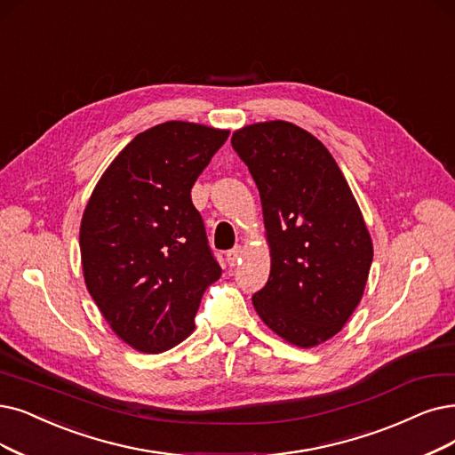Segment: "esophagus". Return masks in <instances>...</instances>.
<instances>
[{"label": "esophagus", "mask_w": 455, "mask_h": 455, "mask_svg": "<svg viewBox=\"0 0 455 455\" xmlns=\"http://www.w3.org/2000/svg\"><path fill=\"white\" fill-rule=\"evenodd\" d=\"M241 258H243V248L241 246H235L233 250H229L226 253V261L229 267H235L237 263H241Z\"/></svg>", "instance_id": "esophagus-1"}]
</instances>
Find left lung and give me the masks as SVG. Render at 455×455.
Instances as JSON below:
<instances>
[{"mask_svg":"<svg viewBox=\"0 0 455 455\" xmlns=\"http://www.w3.org/2000/svg\"><path fill=\"white\" fill-rule=\"evenodd\" d=\"M233 149L256 180L270 275L251 297L272 332L307 349L336 336L364 295L373 243L324 145L287 121L235 131Z\"/></svg>","mask_w":455,"mask_h":455,"instance_id":"1","label":"left lung"}]
</instances>
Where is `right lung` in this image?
I'll return each instance as SVG.
<instances>
[{"mask_svg":"<svg viewBox=\"0 0 455 455\" xmlns=\"http://www.w3.org/2000/svg\"><path fill=\"white\" fill-rule=\"evenodd\" d=\"M228 136L187 121L156 124L114 158L85 205L87 291L117 338L140 353L188 338L205 289L222 276L190 190Z\"/></svg>","mask_w":455,"mask_h":455,"instance_id":"add662e5","label":"right lung"}]
</instances>
